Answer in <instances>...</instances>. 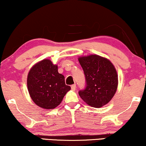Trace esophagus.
Wrapping results in <instances>:
<instances>
[{
    "label": "esophagus",
    "instance_id": "esophagus-1",
    "mask_svg": "<svg viewBox=\"0 0 146 146\" xmlns=\"http://www.w3.org/2000/svg\"><path fill=\"white\" fill-rule=\"evenodd\" d=\"M76 84H73L71 86V89L72 90H76Z\"/></svg>",
    "mask_w": 146,
    "mask_h": 146
}]
</instances>
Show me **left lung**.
Listing matches in <instances>:
<instances>
[{
	"label": "left lung",
	"mask_w": 146,
	"mask_h": 146,
	"mask_svg": "<svg viewBox=\"0 0 146 146\" xmlns=\"http://www.w3.org/2000/svg\"><path fill=\"white\" fill-rule=\"evenodd\" d=\"M78 61L85 75L86 88L79 95L86 103L101 108L109 102L117 88L116 70L109 60L98 55L82 56Z\"/></svg>",
	"instance_id": "obj_1"
}]
</instances>
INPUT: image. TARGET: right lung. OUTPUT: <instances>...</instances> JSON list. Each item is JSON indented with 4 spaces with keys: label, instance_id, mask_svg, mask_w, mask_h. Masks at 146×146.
Returning <instances> with one entry per match:
<instances>
[{
    "label": "right lung",
    "instance_id": "1",
    "mask_svg": "<svg viewBox=\"0 0 146 146\" xmlns=\"http://www.w3.org/2000/svg\"><path fill=\"white\" fill-rule=\"evenodd\" d=\"M27 86L32 100L44 109H53L61 103L70 90L64 76L58 72L57 65L44 59L34 65L27 77Z\"/></svg>",
    "mask_w": 146,
    "mask_h": 146
}]
</instances>
